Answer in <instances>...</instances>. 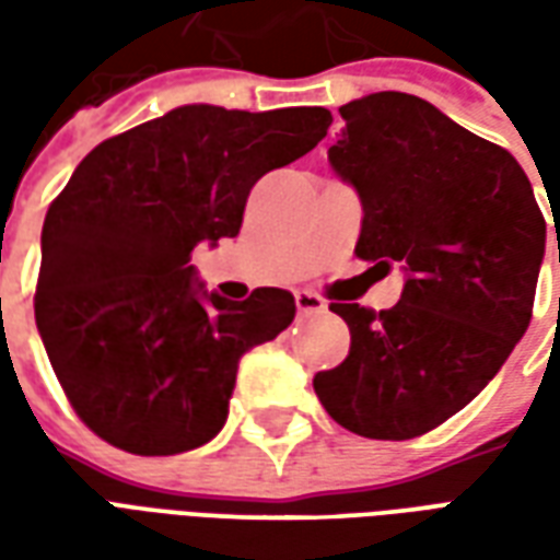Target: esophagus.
Instances as JSON below:
<instances>
[{
  "label": "esophagus",
  "mask_w": 560,
  "mask_h": 560,
  "mask_svg": "<svg viewBox=\"0 0 560 560\" xmlns=\"http://www.w3.org/2000/svg\"><path fill=\"white\" fill-rule=\"evenodd\" d=\"M293 296H296V308H300L303 315H308V312H324V308H327V300L315 291H296Z\"/></svg>",
  "instance_id": "34e87169"
}]
</instances>
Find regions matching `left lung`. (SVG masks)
I'll return each mask as SVG.
<instances>
[{"instance_id": "8db88e82", "label": "left lung", "mask_w": 560, "mask_h": 560, "mask_svg": "<svg viewBox=\"0 0 560 560\" xmlns=\"http://www.w3.org/2000/svg\"><path fill=\"white\" fill-rule=\"evenodd\" d=\"M339 114L329 161L363 200L353 252L384 269L401 260L408 281L384 312L329 303L351 353L317 372L315 393L348 432L408 441L462 411L525 336L546 219L504 147L417 95L375 92Z\"/></svg>"}]
</instances>
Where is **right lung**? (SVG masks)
Returning a JSON list of instances; mask_svg holds the SVG:
<instances>
[{"label":"right lung","instance_id":"obj_1","mask_svg":"<svg viewBox=\"0 0 560 560\" xmlns=\"http://www.w3.org/2000/svg\"><path fill=\"white\" fill-rule=\"evenodd\" d=\"M324 107L188 104L92 149L42 231L35 324L71 408L107 444L173 456L228 420L240 357L296 315L281 288L243 303L195 284L197 243L236 236L252 185L327 138Z\"/></svg>","mask_w":560,"mask_h":560}]
</instances>
